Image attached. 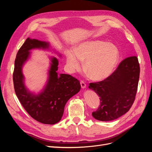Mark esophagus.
<instances>
[{
	"mask_svg": "<svg viewBox=\"0 0 152 152\" xmlns=\"http://www.w3.org/2000/svg\"><path fill=\"white\" fill-rule=\"evenodd\" d=\"M80 85H81V87L82 89H85L86 87V84L83 80H80Z\"/></svg>",
	"mask_w": 152,
	"mask_h": 152,
	"instance_id": "esophagus-1",
	"label": "esophagus"
}]
</instances>
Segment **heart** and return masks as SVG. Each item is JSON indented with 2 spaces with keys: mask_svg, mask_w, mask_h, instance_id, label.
<instances>
[{
  "mask_svg": "<svg viewBox=\"0 0 152 152\" xmlns=\"http://www.w3.org/2000/svg\"><path fill=\"white\" fill-rule=\"evenodd\" d=\"M65 56L69 72L79 70L82 60L85 59L84 69L88 72L91 79L102 80L112 74L118 61L120 52L115 45L96 40L82 42L74 50H67Z\"/></svg>",
  "mask_w": 152,
  "mask_h": 152,
  "instance_id": "1",
  "label": "heart"
}]
</instances>
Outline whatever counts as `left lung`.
<instances>
[{
  "label": "left lung",
  "instance_id": "8db88e82",
  "mask_svg": "<svg viewBox=\"0 0 152 152\" xmlns=\"http://www.w3.org/2000/svg\"><path fill=\"white\" fill-rule=\"evenodd\" d=\"M140 68L136 56L126 58L104 80L90 83L89 88L98 94L100 105L92 113L96 120L111 121L127 113L135 100Z\"/></svg>",
  "mask_w": 152,
  "mask_h": 152
}]
</instances>
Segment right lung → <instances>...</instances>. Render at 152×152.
<instances>
[{
  "mask_svg": "<svg viewBox=\"0 0 152 152\" xmlns=\"http://www.w3.org/2000/svg\"><path fill=\"white\" fill-rule=\"evenodd\" d=\"M49 43L37 39H26L18 51L13 72V83L17 97L30 115L45 124H55L61 119L68 100L79 93L80 82L68 74L58 75V60L51 58L48 83L38 95L31 93L24 84L22 66L33 49L49 48Z\"/></svg>",
  "mask_w": 152,
  "mask_h": 152,
  "instance_id": "add662e5",
  "label": "right lung"
}]
</instances>
